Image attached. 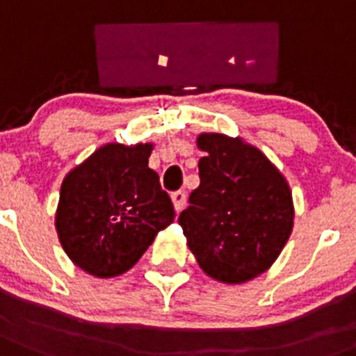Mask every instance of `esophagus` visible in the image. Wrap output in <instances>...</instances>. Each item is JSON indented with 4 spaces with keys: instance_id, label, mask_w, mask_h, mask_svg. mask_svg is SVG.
I'll use <instances>...</instances> for the list:
<instances>
[{
    "instance_id": "1",
    "label": "esophagus",
    "mask_w": 356,
    "mask_h": 356,
    "mask_svg": "<svg viewBox=\"0 0 356 356\" xmlns=\"http://www.w3.org/2000/svg\"><path fill=\"white\" fill-rule=\"evenodd\" d=\"M172 201H173V208H175V212H181L186 204V193L183 190H177V192L172 193Z\"/></svg>"
}]
</instances>
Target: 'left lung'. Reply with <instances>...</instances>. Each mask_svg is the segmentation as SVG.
<instances>
[{
    "label": "left lung",
    "mask_w": 356,
    "mask_h": 356,
    "mask_svg": "<svg viewBox=\"0 0 356 356\" xmlns=\"http://www.w3.org/2000/svg\"><path fill=\"white\" fill-rule=\"evenodd\" d=\"M199 184L179 216L188 247L208 276L243 283L265 273L293 232V193L258 148L203 133Z\"/></svg>",
    "instance_id": "obj_1"
}]
</instances>
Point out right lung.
Wrapping results in <instances>:
<instances>
[{"label": "right lung", "mask_w": 356, "mask_h": 356, "mask_svg": "<svg viewBox=\"0 0 356 356\" xmlns=\"http://www.w3.org/2000/svg\"><path fill=\"white\" fill-rule=\"evenodd\" d=\"M152 144H106L65 175L56 232L71 261L98 278L126 273L175 219L148 166Z\"/></svg>", "instance_id": "right-lung-1"}]
</instances>
